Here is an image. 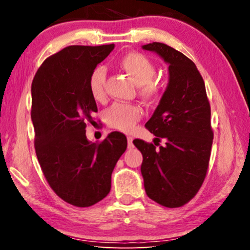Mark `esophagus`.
I'll return each mask as SVG.
<instances>
[{
	"label": "esophagus",
	"instance_id": "1",
	"mask_svg": "<svg viewBox=\"0 0 250 250\" xmlns=\"http://www.w3.org/2000/svg\"><path fill=\"white\" fill-rule=\"evenodd\" d=\"M126 140H128V147H129V149H131V147H133V143H132L133 138L132 137H128V138H126Z\"/></svg>",
	"mask_w": 250,
	"mask_h": 250
}]
</instances>
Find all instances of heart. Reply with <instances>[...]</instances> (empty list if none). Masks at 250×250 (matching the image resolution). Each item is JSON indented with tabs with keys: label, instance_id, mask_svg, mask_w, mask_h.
Instances as JSON below:
<instances>
[{
	"label": "heart",
	"instance_id": "b5f03b06",
	"mask_svg": "<svg viewBox=\"0 0 250 250\" xmlns=\"http://www.w3.org/2000/svg\"><path fill=\"white\" fill-rule=\"evenodd\" d=\"M119 67L139 84V94L145 98H153L163 89L161 82L154 78L156 67L154 62L146 55L137 52L125 54L119 59ZM105 70L104 67H96L91 71L88 87L91 96L96 100H101L104 97ZM142 110L137 104L117 103L105 110L104 119L110 128L122 132H130L135 124L140 120Z\"/></svg>",
	"mask_w": 250,
	"mask_h": 250
}]
</instances>
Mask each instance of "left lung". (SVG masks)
Instances as JSON below:
<instances>
[{"label":"left lung","mask_w":250,"mask_h":250,"mask_svg":"<svg viewBox=\"0 0 250 250\" xmlns=\"http://www.w3.org/2000/svg\"><path fill=\"white\" fill-rule=\"evenodd\" d=\"M142 49L155 53L168 65V83L146 126L164 139L166 146L134 140L143 161L141 174L146 195L159 204L174 208L195 196L208 167L213 130L205 83L191 59L163 43H150Z\"/></svg>","instance_id":"1"}]
</instances>
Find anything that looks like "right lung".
<instances>
[{
	"label": "right lung",
	"mask_w": 250,
	"mask_h": 250,
	"mask_svg": "<svg viewBox=\"0 0 250 250\" xmlns=\"http://www.w3.org/2000/svg\"><path fill=\"white\" fill-rule=\"evenodd\" d=\"M115 48L73 45L42 64L32 83L35 151L50 188L69 204L88 207L108 195L113 168L126 138L111 132L103 142L86 137L98 111L88 82L91 71Z\"/></svg>",
	"instance_id": "add662e5"
}]
</instances>
